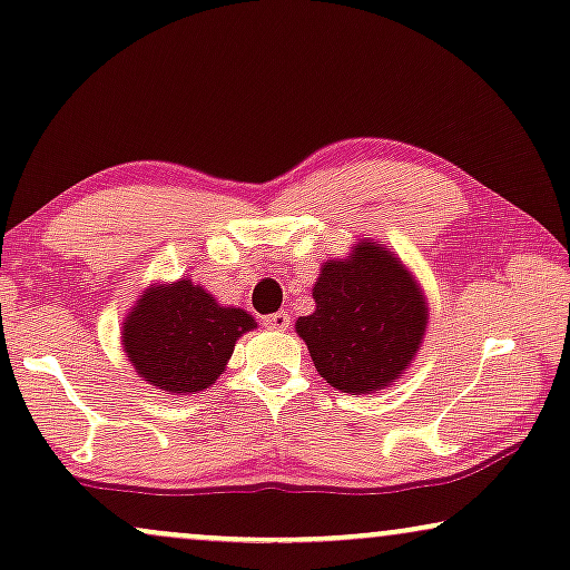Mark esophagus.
Here are the masks:
<instances>
[{
	"label": "esophagus",
	"instance_id": "obj_1",
	"mask_svg": "<svg viewBox=\"0 0 570 570\" xmlns=\"http://www.w3.org/2000/svg\"><path fill=\"white\" fill-rule=\"evenodd\" d=\"M289 324H292V318H289V313H286V311L265 315V326L276 328V332H284V328H289Z\"/></svg>",
	"mask_w": 570,
	"mask_h": 570
}]
</instances>
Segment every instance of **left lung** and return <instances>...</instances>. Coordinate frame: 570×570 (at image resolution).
<instances>
[{"instance_id": "obj_1", "label": "left lung", "mask_w": 570, "mask_h": 570, "mask_svg": "<svg viewBox=\"0 0 570 570\" xmlns=\"http://www.w3.org/2000/svg\"><path fill=\"white\" fill-rule=\"evenodd\" d=\"M315 311L297 328L332 387L372 395L401 380L422 347L428 299L409 267L385 246L355 244L347 259H328L313 286Z\"/></svg>"}]
</instances>
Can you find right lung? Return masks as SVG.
<instances>
[{
	"label": "right lung",
	"instance_id": "right-lung-1",
	"mask_svg": "<svg viewBox=\"0 0 570 570\" xmlns=\"http://www.w3.org/2000/svg\"><path fill=\"white\" fill-rule=\"evenodd\" d=\"M242 307H223L190 278L154 284L121 326L135 372L173 395L202 393L225 372L236 340L255 328Z\"/></svg>",
	"mask_w": 570,
	"mask_h": 570
}]
</instances>
